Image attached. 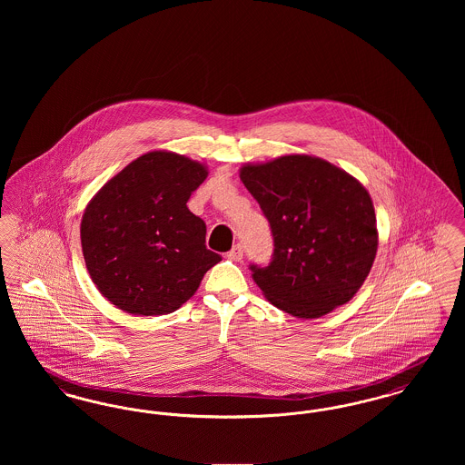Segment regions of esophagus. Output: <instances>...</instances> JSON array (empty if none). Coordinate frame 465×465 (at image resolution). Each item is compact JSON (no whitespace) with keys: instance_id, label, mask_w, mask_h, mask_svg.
Listing matches in <instances>:
<instances>
[{"instance_id":"obj_1","label":"esophagus","mask_w":465,"mask_h":465,"mask_svg":"<svg viewBox=\"0 0 465 465\" xmlns=\"http://www.w3.org/2000/svg\"><path fill=\"white\" fill-rule=\"evenodd\" d=\"M243 256V247L241 243H237V245H233L232 247V251L228 252V258L230 260H233V262H241Z\"/></svg>"}]
</instances>
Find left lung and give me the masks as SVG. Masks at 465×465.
Listing matches in <instances>:
<instances>
[{"label": "left lung", "mask_w": 465, "mask_h": 465, "mask_svg": "<svg viewBox=\"0 0 465 465\" xmlns=\"http://www.w3.org/2000/svg\"><path fill=\"white\" fill-rule=\"evenodd\" d=\"M241 179L273 235L270 265H251L266 300L298 319H319L351 302L378 249L368 190L343 169L312 155L243 163Z\"/></svg>", "instance_id": "1"}]
</instances>
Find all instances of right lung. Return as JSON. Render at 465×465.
I'll return each instance as SVG.
<instances>
[{
  "mask_svg": "<svg viewBox=\"0 0 465 465\" xmlns=\"http://www.w3.org/2000/svg\"><path fill=\"white\" fill-rule=\"evenodd\" d=\"M207 167L174 152L133 160L85 207L80 239L90 279L116 309L165 315L186 303L222 256L186 202Z\"/></svg>",
  "mask_w": 465,
  "mask_h": 465,
  "instance_id": "1",
  "label": "right lung"
}]
</instances>
